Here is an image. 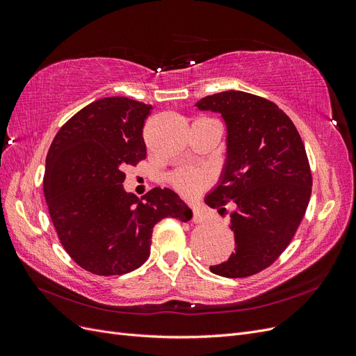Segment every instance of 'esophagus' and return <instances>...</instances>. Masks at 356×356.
<instances>
[{
  "label": "esophagus",
  "instance_id": "34e87169",
  "mask_svg": "<svg viewBox=\"0 0 356 356\" xmlns=\"http://www.w3.org/2000/svg\"><path fill=\"white\" fill-rule=\"evenodd\" d=\"M207 220H208V215L202 208H195V209H193V221H195L196 224L204 222Z\"/></svg>",
  "mask_w": 356,
  "mask_h": 356
}]
</instances>
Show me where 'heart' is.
Here are the masks:
<instances>
[{
  "mask_svg": "<svg viewBox=\"0 0 356 356\" xmlns=\"http://www.w3.org/2000/svg\"><path fill=\"white\" fill-rule=\"evenodd\" d=\"M212 181V172L204 168H187L172 175V184L186 195H196Z\"/></svg>",
  "mask_w": 356,
  "mask_h": 356,
  "instance_id": "heart-1",
  "label": "heart"
}]
</instances>
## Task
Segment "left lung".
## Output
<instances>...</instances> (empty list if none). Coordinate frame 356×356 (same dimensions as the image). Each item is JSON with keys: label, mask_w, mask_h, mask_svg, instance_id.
I'll return each instance as SVG.
<instances>
[{"label": "left lung", "mask_w": 356, "mask_h": 356, "mask_svg": "<svg viewBox=\"0 0 356 356\" xmlns=\"http://www.w3.org/2000/svg\"><path fill=\"white\" fill-rule=\"evenodd\" d=\"M196 106L221 114L227 127L221 175L204 203L218 211L234 203V252L209 268L224 277L255 275L285 251L305 217L312 193L305 144L291 118L260 96L227 90Z\"/></svg>", "instance_id": "obj_1"}]
</instances>
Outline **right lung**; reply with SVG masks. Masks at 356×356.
<instances>
[{
    "label": "right lung",
    "instance_id": "obj_1",
    "mask_svg": "<svg viewBox=\"0 0 356 356\" xmlns=\"http://www.w3.org/2000/svg\"><path fill=\"white\" fill-rule=\"evenodd\" d=\"M152 105L111 96L84 106L63 124L49 148L42 179L59 241L84 270L124 275L149 257L154 225L191 220L170 188L139 200L123 187L124 169L145 159L143 129Z\"/></svg>",
    "mask_w": 356,
    "mask_h": 356
}]
</instances>
